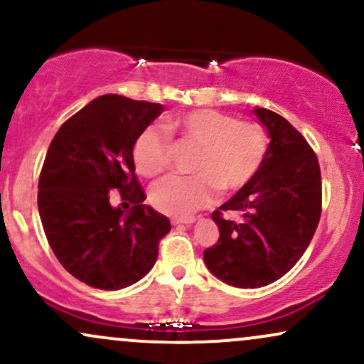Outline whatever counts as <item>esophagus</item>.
<instances>
[{
  "label": "esophagus",
  "mask_w": 364,
  "mask_h": 364,
  "mask_svg": "<svg viewBox=\"0 0 364 364\" xmlns=\"http://www.w3.org/2000/svg\"><path fill=\"white\" fill-rule=\"evenodd\" d=\"M195 223V217H174L171 219V224L173 225H190Z\"/></svg>",
  "instance_id": "34e87169"
}]
</instances>
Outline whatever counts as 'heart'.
Here are the masks:
<instances>
[{
	"label": "heart",
	"mask_w": 364,
	"mask_h": 364,
	"mask_svg": "<svg viewBox=\"0 0 364 364\" xmlns=\"http://www.w3.org/2000/svg\"><path fill=\"white\" fill-rule=\"evenodd\" d=\"M168 132L196 145L193 176H171L150 190V203L169 215H190L210 205L217 188L241 190L260 169L267 152L260 127L214 109H195L168 121ZM133 161L141 176L156 178L169 166V139L161 127H147L133 145Z\"/></svg>",
	"instance_id": "obj_1"
}]
</instances>
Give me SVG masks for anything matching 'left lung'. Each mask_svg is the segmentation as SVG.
Listing matches in <instances>:
<instances>
[{
    "label": "left lung",
    "instance_id": "1",
    "mask_svg": "<svg viewBox=\"0 0 364 364\" xmlns=\"http://www.w3.org/2000/svg\"><path fill=\"white\" fill-rule=\"evenodd\" d=\"M270 144L248 185L212 214L219 240L203 252L207 269L235 287L269 286L287 274L310 245L321 212L318 159L277 112L255 107ZM224 210L241 221L224 220Z\"/></svg>",
    "mask_w": 364,
    "mask_h": 364
}]
</instances>
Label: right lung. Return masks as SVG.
<instances>
[{
    "label": "right lung",
    "instance_id": "right-lung-1",
    "mask_svg": "<svg viewBox=\"0 0 364 364\" xmlns=\"http://www.w3.org/2000/svg\"><path fill=\"white\" fill-rule=\"evenodd\" d=\"M164 111L162 104L106 94L58 129L39 178V205L49 246L78 281L118 291L145 277L157 260L169 219L150 205L135 176L136 136ZM118 191L132 205L112 208Z\"/></svg>",
    "mask_w": 364,
    "mask_h": 364
}]
</instances>
